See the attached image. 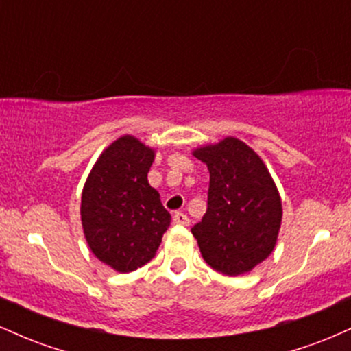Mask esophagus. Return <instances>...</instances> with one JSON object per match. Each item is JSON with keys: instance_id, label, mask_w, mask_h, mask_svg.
<instances>
[{"instance_id": "1", "label": "esophagus", "mask_w": 351, "mask_h": 351, "mask_svg": "<svg viewBox=\"0 0 351 351\" xmlns=\"http://www.w3.org/2000/svg\"><path fill=\"white\" fill-rule=\"evenodd\" d=\"M173 223L178 224V226H188V224H189V219H188V216L184 215V213L176 211L175 215H173Z\"/></svg>"}]
</instances>
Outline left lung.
Instances as JSON below:
<instances>
[{
    "mask_svg": "<svg viewBox=\"0 0 351 351\" xmlns=\"http://www.w3.org/2000/svg\"><path fill=\"white\" fill-rule=\"evenodd\" d=\"M208 165V208L191 228L203 259L226 276H241L267 259L282 221L279 191L263 160L241 140L193 152Z\"/></svg>",
    "mask_w": 351,
    "mask_h": 351,
    "instance_id": "1",
    "label": "left lung"
}]
</instances>
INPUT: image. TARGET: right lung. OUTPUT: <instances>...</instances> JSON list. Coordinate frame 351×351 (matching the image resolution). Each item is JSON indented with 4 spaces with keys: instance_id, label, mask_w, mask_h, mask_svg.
Segmentation results:
<instances>
[{
    "instance_id": "obj_1",
    "label": "right lung",
    "mask_w": 351,
    "mask_h": 351,
    "mask_svg": "<svg viewBox=\"0 0 351 351\" xmlns=\"http://www.w3.org/2000/svg\"><path fill=\"white\" fill-rule=\"evenodd\" d=\"M152 148L125 135L107 147L86 181L80 203L84 234L99 261L132 272L155 257L171 216L147 175Z\"/></svg>"
}]
</instances>
